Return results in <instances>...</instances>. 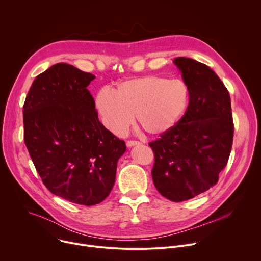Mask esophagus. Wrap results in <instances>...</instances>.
<instances>
[{
    "label": "esophagus",
    "mask_w": 261,
    "mask_h": 261,
    "mask_svg": "<svg viewBox=\"0 0 261 261\" xmlns=\"http://www.w3.org/2000/svg\"><path fill=\"white\" fill-rule=\"evenodd\" d=\"M139 143H140V142H139V141H136V140H128V141H127V146L131 147V146L137 145V144H139Z\"/></svg>",
    "instance_id": "1"
}]
</instances>
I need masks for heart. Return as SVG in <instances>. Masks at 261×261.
Wrapping results in <instances>:
<instances>
[{
	"mask_svg": "<svg viewBox=\"0 0 261 261\" xmlns=\"http://www.w3.org/2000/svg\"><path fill=\"white\" fill-rule=\"evenodd\" d=\"M189 104V89L181 81L145 75L125 81L115 93L102 89L96 105L104 125L116 134L125 133L133 122L150 136H159L181 119Z\"/></svg>",
	"mask_w": 261,
	"mask_h": 261,
	"instance_id": "b5f03b06",
	"label": "heart"
}]
</instances>
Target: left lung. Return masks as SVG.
I'll list each match as a JSON object with an SVG mask.
<instances>
[{
	"instance_id": "1",
	"label": "left lung",
	"mask_w": 261,
	"mask_h": 261,
	"mask_svg": "<svg viewBox=\"0 0 261 261\" xmlns=\"http://www.w3.org/2000/svg\"><path fill=\"white\" fill-rule=\"evenodd\" d=\"M173 63L189 89V104L177 124L148 145L156 189L179 202L217 184L231 152L233 121L228 90L210 67L184 57Z\"/></svg>"
}]
</instances>
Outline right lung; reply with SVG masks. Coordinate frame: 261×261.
<instances>
[{"instance_id": "add662e5", "label": "right lung", "mask_w": 261, "mask_h": 261, "mask_svg": "<svg viewBox=\"0 0 261 261\" xmlns=\"http://www.w3.org/2000/svg\"><path fill=\"white\" fill-rule=\"evenodd\" d=\"M95 79L58 63L39 74L23 104V139L46 188L68 201L94 205L116 180L126 143L99 121L87 87Z\"/></svg>"}]
</instances>
